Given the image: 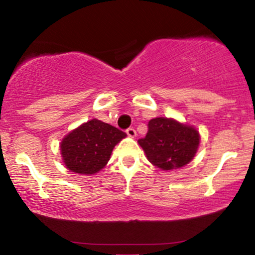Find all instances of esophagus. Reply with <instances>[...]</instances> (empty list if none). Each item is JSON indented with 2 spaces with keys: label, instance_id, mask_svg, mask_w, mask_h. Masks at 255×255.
I'll use <instances>...</instances> for the list:
<instances>
[{
  "label": "esophagus",
  "instance_id": "1",
  "mask_svg": "<svg viewBox=\"0 0 255 255\" xmlns=\"http://www.w3.org/2000/svg\"><path fill=\"white\" fill-rule=\"evenodd\" d=\"M126 133H127V135L129 136V137H134L136 135V131H135V129H134V128H128L127 130H126Z\"/></svg>",
  "mask_w": 255,
  "mask_h": 255
}]
</instances>
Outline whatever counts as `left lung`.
Returning a JSON list of instances; mask_svg holds the SVG:
<instances>
[{
  "label": "left lung",
  "mask_w": 255,
  "mask_h": 255,
  "mask_svg": "<svg viewBox=\"0 0 255 255\" xmlns=\"http://www.w3.org/2000/svg\"><path fill=\"white\" fill-rule=\"evenodd\" d=\"M137 142L152 164L162 170H172L182 168L194 158L200 135L192 126L156 118L148 122L147 134Z\"/></svg>",
  "instance_id": "1"
}]
</instances>
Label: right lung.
I'll list each match as a JSON object with an SVG mask.
<instances>
[{"label":"right lung","instance_id":"right-lung-1","mask_svg":"<svg viewBox=\"0 0 255 255\" xmlns=\"http://www.w3.org/2000/svg\"><path fill=\"white\" fill-rule=\"evenodd\" d=\"M125 131L114 126L93 119L67 134L61 141L60 150L66 168L77 174L92 175L109 162L116 144Z\"/></svg>","mask_w":255,"mask_h":255}]
</instances>
